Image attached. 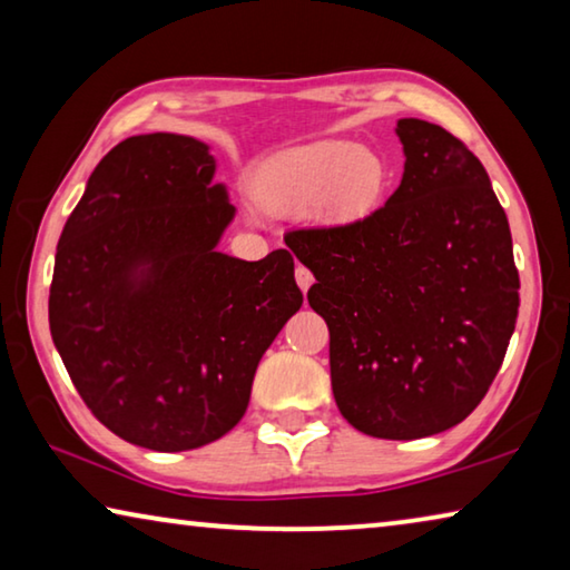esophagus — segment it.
I'll use <instances>...</instances> for the list:
<instances>
[{"label":"esophagus","mask_w":570,"mask_h":570,"mask_svg":"<svg viewBox=\"0 0 570 570\" xmlns=\"http://www.w3.org/2000/svg\"><path fill=\"white\" fill-rule=\"evenodd\" d=\"M296 284H298V288H302V292H308V286L314 284V274L308 272L306 266H296Z\"/></svg>","instance_id":"34e87169"}]
</instances>
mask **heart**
<instances>
[{
	"label": "heart",
	"instance_id": "1",
	"mask_svg": "<svg viewBox=\"0 0 570 570\" xmlns=\"http://www.w3.org/2000/svg\"><path fill=\"white\" fill-rule=\"evenodd\" d=\"M387 166L370 148L320 140L262 163L254 176L256 204L282 216H312L324 226H352L380 206Z\"/></svg>",
	"mask_w": 570,
	"mask_h": 570
}]
</instances>
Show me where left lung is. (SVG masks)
I'll use <instances>...</instances> for the list:
<instances>
[{
    "mask_svg": "<svg viewBox=\"0 0 570 570\" xmlns=\"http://www.w3.org/2000/svg\"><path fill=\"white\" fill-rule=\"evenodd\" d=\"M400 188L352 226L298 228L286 246L330 326L336 407L364 435L455 428L503 364L520 306L508 216L482 163L440 125L397 120Z\"/></svg>",
    "mask_w": 570,
    "mask_h": 570,
    "instance_id": "1",
    "label": "left lung"
}]
</instances>
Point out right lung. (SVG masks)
<instances>
[{
  "label": "right lung",
  "instance_id": "1",
  "mask_svg": "<svg viewBox=\"0 0 570 570\" xmlns=\"http://www.w3.org/2000/svg\"><path fill=\"white\" fill-rule=\"evenodd\" d=\"M206 142L132 135L67 218L50 332L90 412L132 445L180 452L244 417L256 366L302 306L294 256L216 248L236 216Z\"/></svg>",
  "mask_w": 570,
  "mask_h": 570
}]
</instances>
